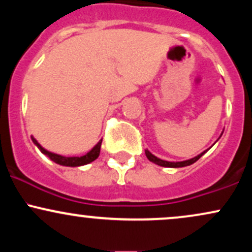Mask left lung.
Here are the masks:
<instances>
[{
    "label": "left lung",
    "mask_w": 252,
    "mask_h": 252,
    "mask_svg": "<svg viewBox=\"0 0 252 252\" xmlns=\"http://www.w3.org/2000/svg\"><path fill=\"white\" fill-rule=\"evenodd\" d=\"M209 150V149H207ZM207 150H205V152H202L201 154H199L198 156H195V158H189V160H186V161H181V162H169V161H164V160H161V158H156L155 155H153L152 153L149 152V150H146V156L148 158L149 161H152V162H154L156 164H158V166H162V167H170V168H179V167H186V166H189V164L194 163L195 161H198L199 158H201L202 155L205 154V153L207 152Z\"/></svg>",
    "instance_id": "obj_1"
}]
</instances>
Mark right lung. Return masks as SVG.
Listing matches in <instances>:
<instances>
[{"label": "right lung", "mask_w": 252, "mask_h": 252, "mask_svg": "<svg viewBox=\"0 0 252 252\" xmlns=\"http://www.w3.org/2000/svg\"><path fill=\"white\" fill-rule=\"evenodd\" d=\"M32 141H33L34 144H35L37 148L40 149V152H41L42 154H45L46 156H48L53 162L62 164V166H67V167L83 166V164H88L90 162H92V161H94L98 156H99L100 146H102V140H100L99 142L94 147V148L90 150L88 154H85L84 156H72V158L70 156V158H67V156L54 154V153H51L48 152V150H46L45 148H42V147L37 143V141L33 137V136H32Z\"/></svg>", "instance_id": "right-lung-1"}]
</instances>
